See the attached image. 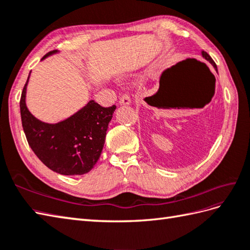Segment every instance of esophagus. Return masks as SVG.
I'll use <instances>...</instances> for the list:
<instances>
[{"label":"esophagus","mask_w":250,"mask_h":250,"mask_svg":"<svg viewBox=\"0 0 250 250\" xmlns=\"http://www.w3.org/2000/svg\"><path fill=\"white\" fill-rule=\"evenodd\" d=\"M119 104L120 105H130L131 104V99L129 94H122L121 98L119 99Z\"/></svg>","instance_id":"esophagus-1"}]
</instances>
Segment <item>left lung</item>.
Instances as JSON below:
<instances>
[{"mask_svg": "<svg viewBox=\"0 0 250 250\" xmlns=\"http://www.w3.org/2000/svg\"><path fill=\"white\" fill-rule=\"evenodd\" d=\"M202 57H203V58H204V59H206L207 61H209V63H210V64H211V65H213V66L215 67V70L217 71V65H216V63L214 62V60H213V59H211V58H210V56H209L208 54H207V52H206V51H202Z\"/></svg>", "mask_w": 250, "mask_h": 250, "instance_id": "left-lung-1", "label": "left lung"}]
</instances>
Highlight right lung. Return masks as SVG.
Returning a JSON list of instances; mask_svg holds the SVG:
<instances>
[{"instance_id":"add662e5","label":"right lung","mask_w":250,"mask_h":250,"mask_svg":"<svg viewBox=\"0 0 250 250\" xmlns=\"http://www.w3.org/2000/svg\"><path fill=\"white\" fill-rule=\"evenodd\" d=\"M57 52H48L42 60ZM30 74L21 93L20 114L31 149L56 173L83 175L90 172L103 150L106 131L116 106L103 107L91 100L65 120L47 124L35 118L26 107L25 94Z\"/></svg>"}]
</instances>
